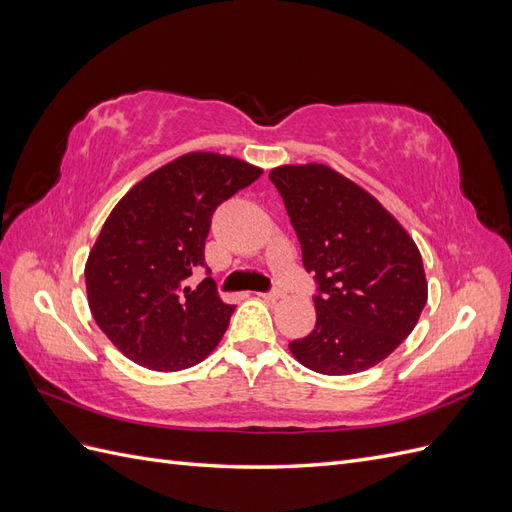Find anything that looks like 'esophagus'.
Wrapping results in <instances>:
<instances>
[{
    "label": "esophagus",
    "instance_id": "1",
    "mask_svg": "<svg viewBox=\"0 0 512 512\" xmlns=\"http://www.w3.org/2000/svg\"><path fill=\"white\" fill-rule=\"evenodd\" d=\"M258 297H260V299H265V301H275V299H280V297H282V292H280V290H271V292H258Z\"/></svg>",
    "mask_w": 512,
    "mask_h": 512
}]
</instances>
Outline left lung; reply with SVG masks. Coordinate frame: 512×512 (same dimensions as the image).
I'll list each match as a JSON object with an SVG mask.
<instances>
[{
  "instance_id": "left-lung-1",
  "label": "left lung",
  "mask_w": 512,
  "mask_h": 512,
  "mask_svg": "<svg viewBox=\"0 0 512 512\" xmlns=\"http://www.w3.org/2000/svg\"><path fill=\"white\" fill-rule=\"evenodd\" d=\"M269 179L316 282V327L290 352L327 376L374 367L412 333L427 303L421 252L374 196L329 166H280Z\"/></svg>"
}]
</instances>
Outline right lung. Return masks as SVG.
Wrapping results in <instances>:
<instances>
[{
  "mask_svg": "<svg viewBox=\"0 0 512 512\" xmlns=\"http://www.w3.org/2000/svg\"><path fill=\"white\" fill-rule=\"evenodd\" d=\"M262 170L218 153H188L123 196L89 252L91 314L130 361L153 371L200 363L220 344L235 305L224 303L205 262L211 218ZM208 277L187 286L192 270Z\"/></svg>",
  "mask_w": 512,
  "mask_h": 512,
  "instance_id": "add662e5",
  "label": "right lung"
}]
</instances>
